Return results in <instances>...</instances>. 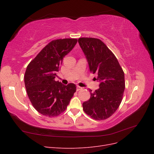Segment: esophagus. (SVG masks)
<instances>
[{
    "mask_svg": "<svg viewBox=\"0 0 154 154\" xmlns=\"http://www.w3.org/2000/svg\"><path fill=\"white\" fill-rule=\"evenodd\" d=\"M82 87H80V86H78V85H77L76 86V91H80V90H81V89H82Z\"/></svg>",
    "mask_w": 154,
    "mask_h": 154,
    "instance_id": "1",
    "label": "esophagus"
}]
</instances>
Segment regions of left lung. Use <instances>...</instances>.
Returning a JSON list of instances; mask_svg holds the SVG:
<instances>
[{
    "mask_svg": "<svg viewBox=\"0 0 154 154\" xmlns=\"http://www.w3.org/2000/svg\"><path fill=\"white\" fill-rule=\"evenodd\" d=\"M78 43L84 53L90 71L97 75L99 88L83 103L85 112L96 120L109 118L118 109L125 88V74L117 58L100 39L80 38Z\"/></svg>",
    "mask_w": 154,
    "mask_h": 154,
    "instance_id": "obj_1",
    "label": "left lung"
}]
</instances>
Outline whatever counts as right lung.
<instances>
[{
    "instance_id": "add662e5",
    "label": "right lung",
    "mask_w": 154,
    "mask_h": 154,
    "mask_svg": "<svg viewBox=\"0 0 154 154\" xmlns=\"http://www.w3.org/2000/svg\"><path fill=\"white\" fill-rule=\"evenodd\" d=\"M77 43L74 38L51 41L29 63L24 83L29 98L41 114L54 117L63 112L76 92V85H65L54 78L57 76L63 58Z\"/></svg>"
}]
</instances>
